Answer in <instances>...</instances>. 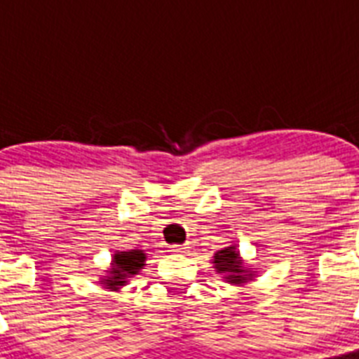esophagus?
Instances as JSON below:
<instances>
[{
    "label": "esophagus",
    "instance_id": "1",
    "mask_svg": "<svg viewBox=\"0 0 359 359\" xmlns=\"http://www.w3.org/2000/svg\"><path fill=\"white\" fill-rule=\"evenodd\" d=\"M171 251H173V253H186L188 248H186V245H171Z\"/></svg>",
    "mask_w": 359,
    "mask_h": 359
}]
</instances>
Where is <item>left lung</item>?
<instances>
[{
	"instance_id": "left-lung-1",
	"label": "left lung",
	"mask_w": 359,
	"mask_h": 359,
	"mask_svg": "<svg viewBox=\"0 0 359 359\" xmlns=\"http://www.w3.org/2000/svg\"><path fill=\"white\" fill-rule=\"evenodd\" d=\"M214 268L218 273H225V279L233 285L248 283L253 273L250 272V268L242 266V259H240L236 245H229L214 253Z\"/></svg>"
}]
</instances>
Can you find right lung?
Listing matches in <instances>:
<instances>
[{
    "label": "right lung",
    "instance_id": "1",
    "mask_svg": "<svg viewBox=\"0 0 359 359\" xmlns=\"http://www.w3.org/2000/svg\"><path fill=\"white\" fill-rule=\"evenodd\" d=\"M145 259L147 255L141 250L115 251L111 268H109V276L104 278L100 283L106 289L119 290L123 285H126L128 278H134L135 273L145 266Z\"/></svg>",
    "mask_w": 359,
    "mask_h": 359
}]
</instances>
